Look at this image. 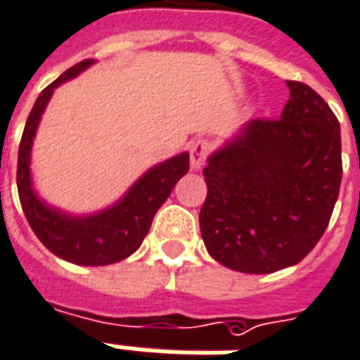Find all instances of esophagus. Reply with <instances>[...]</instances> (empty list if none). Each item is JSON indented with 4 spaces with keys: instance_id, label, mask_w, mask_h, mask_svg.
Returning a JSON list of instances; mask_svg holds the SVG:
<instances>
[{
    "instance_id": "obj_1",
    "label": "esophagus",
    "mask_w": 360,
    "mask_h": 360,
    "mask_svg": "<svg viewBox=\"0 0 360 360\" xmlns=\"http://www.w3.org/2000/svg\"><path fill=\"white\" fill-rule=\"evenodd\" d=\"M209 141L207 140H198L193 141L190 146V165L193 170H201L203 169V165L207 161V155H209Z\"/></svg>"
}]
</instances>
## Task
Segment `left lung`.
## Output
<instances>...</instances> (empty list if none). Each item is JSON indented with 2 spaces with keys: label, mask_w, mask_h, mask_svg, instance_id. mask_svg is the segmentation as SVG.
Returning a JSON list of instances; mask_svg holds the SVG:
<instances>
[{
  "label": "left lung",
  "mask_w": 360,
  "mask_h": 360,
  "mask_svg": "<svg viewBox=\"0 0 360 360\" xmlns=\"http://www.w3.org/2000/svg\"><path fill=\"white\" fill-rule=\"evenodd\" d=\"M288 88L280 119L241 126L203 169L201 238L214 261L245 274L303 261L340 193V122L307 84L288 80Z\"/></svg>",
  "instance_id": "obj_1"
}]
</instances>
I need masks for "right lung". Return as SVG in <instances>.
I'll use <instances>...</instances> for the list:
<instances>
[{"instance_id": "1", "label": "right lung", "mask_w": 360, "mask_h": 360, "mask_svg": "<svg viewBox=\"0 0 360 360\" xmlns=\"http://www.w3.org/2000/svg\"><path fill=\"white\" fill-rule=\"evenodd\" d=\"M94 59L78 63L41 91L26 120L17 162L18 199L28 224L53 255L82 266L119 263L140 248L153 222L155 212L167 201L172 188L190 170V155L180 153L155 165L132 184L124 195L103 211L69 214L36 193L30 176V155L41 115L55 88L94 65Z\"/></svg>"}]
</instances>
